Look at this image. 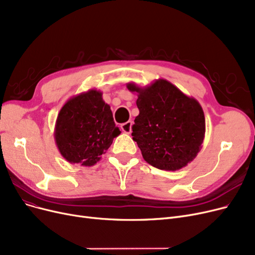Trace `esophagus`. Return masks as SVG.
Listing matches in <instances>:
<instances>
[{"instance_id":"34e87169","label":"esophagus","mask_w":255,"mask_h":255,"mask_svg":"<svg viewBox=\"0 0 255 255\" xmlns=\"http://www.w3.org/2000/svg\"><path fill=\"white\" fill-rule=\"evenodd\" d=\"M121 128H122L123 131H124L125 133H130L131 132V128H132V122L128 121V122L124 123V124L121 125Z\"/></svg>"}]
</instances>
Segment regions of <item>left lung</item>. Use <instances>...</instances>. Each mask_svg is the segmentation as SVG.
<instances>
[{
  "label": "left lung",
  "instance_id": "obj_1",
  "mask_svg": "<svg viewBox=\"0 0 255 255\" xmlns=\"http://www.w3.org/2000/svg\"><path fill=\"white\" fill-rule=\"evenodd\" d=\"M137 93L139 110L132 126V138L145 161L161 170L175 171L192 162L200 152L206 124L202 106L164 79L150 86L128 83Z\"/></svg>",
  "mask_w": 255,
  "mask_h": 255
}]
</instances>
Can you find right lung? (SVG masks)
Listing matches in <instances>:
<instances>
[{"label":"right lung","mask_w":255,"mask_h":255,"mask_svg":"<svg viewBox=\"0 0 255 255\" xmlns=\"http://www.w3.org/2000/svg\"><path fill=\"white\" fill-rule=\"evenodd\" d=\"M100 90L90 89L65 103L55 122L54 139L70 164L93 166L121 134Z\"/></svg>","instance_id":"obj_1"}]
</instances>
